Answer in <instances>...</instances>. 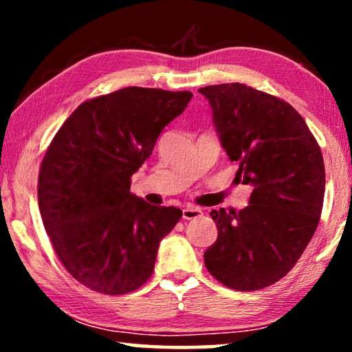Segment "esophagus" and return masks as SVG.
<instances>
[{
  "label": "esophagus",
  "instance_id": "1",
  "mask_svg": "<svg viewBox=\"0 0 352 352\" xmlns=\"http://www.w3.org/2000/svg\"><path fill=\"white\" fill-rule=\"evenodd\" d=\"M201 210H199V208H190V206H188V208H184L183 210V214H182V217L184 219V220H192V219H197V217H201Z\"/></svg>",
  "mask_w": 352,
  "mask_h": 352
}]
</instances>
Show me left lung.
I'll return each instance as SVG.
<instances>
[{"label":"left lung","instance_id":"left-lung-1","mask_svg":"<svg viewBox=\"0 0 352 352\" xmlns=\"http://www.w3.org/2000/svg\"><path fill=\"white\" fill-rule=\"evenodd\" d=\"M236 182L253 188L241 211L212 210L217 241L204 258L219 283L239 292L275 284L294 269L317 230L324 197L321 148L289 102L243 83L199 90Z\"/></svg>","mask_w":352,"mask_h":352}]
</instances>
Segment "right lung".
<instances>
[{"label": "right lung", "mask_w": 352, "mask_h": 352, "mask_svg": "<svg viewBox=\"0 0 352 352\" xmlns=\"http://www.w3.org/2000/svg\"><path fill=\"white\" fill-rule=\"evenodd\" d=\"M190 91L127 87L80 104L58 129L38 174V206L56 254L76 281L124 295L151 278L182 210L130 192V178Z\"/></svg>", "instance_id": "obj_1"}]
</instances>
